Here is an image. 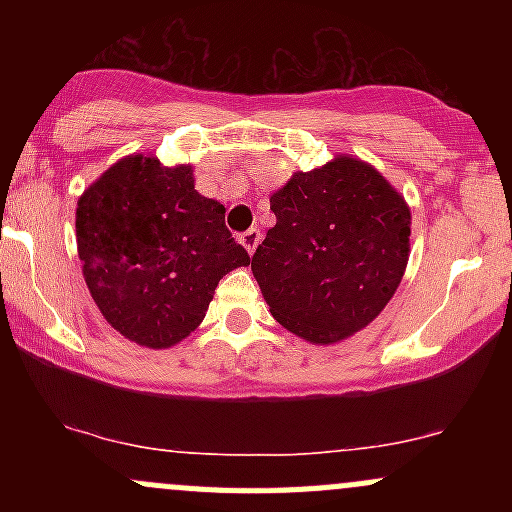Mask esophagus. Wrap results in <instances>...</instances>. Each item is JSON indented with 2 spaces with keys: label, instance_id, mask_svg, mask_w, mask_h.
Here are the masks:
<instances>
[{
  "label": "esophagus",
  "instance_id": "1",
  "mask_svg": "<svg viewBox=\"0 0 512 512\" xmlns=\"http://www.w3.org/2000/svg\"><path fill=\"white\" fill-rule=\"evenodd\" d=\"M262 240V233H260V228H248V231L245 233H240V243H243V248L250 252H255V248H257V243H260Z\"/></svg>",
  "mask_w": 512,
  "mask_h": 512
}]
</instances>
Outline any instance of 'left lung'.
<instances>
[{
  "label": "left lung",
  "mask_w": 512,
  "mask_h": 512,
  "mask_svg": "<svg viewBox=\"0 0 512 512\" xmlns=\"http://www.w3.org/2000/svg\"><path fill=\"white\" fill-rule=\"evenodd\" d=\"M276 226L252 255L274 320L334 344L380 315L409 260L407 202L368 163L342 156L274 192Z\"/></svg>",
  "instance_id": "obj_1"
}]
</instances>
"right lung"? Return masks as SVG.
Masks as SVG:
<instances>
[{
    "instance_id": "right-lung-1",
    "label": "right lung",
    "mask_w": 512,
    "mask_h": 512,
    "mask_svg": "<svg viewBox=\"0 0 512 512\" xmlns=\"http://www.w3.org/2000/svg\"><path fill=\"white\" fill-rule=\"evenodd\" d=\"M76 243L105 320L151 349L185 339L223 276L250 264L223 204L195 190L192 168H166L154 156H129L88 187Z\"/></svg>"
}]
</instances>
